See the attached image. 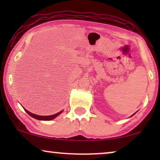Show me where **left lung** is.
<instances>
[{
    "mask_svg": "<svg viewBox=\"0 0 160 160\" xmlns=\"http://www.w3.org/2000/svg\"><path fill=\"white\" fill-rule=\"evenodd\" d=\"M135 113H136V112H135ZM135 113H134V114H135ZM134 114H132V116H131V117H132V116H133V115H134Z\"/></svg>",
    "mask_w": 160,
    "mask_h": 160,
    "instance_id": "1",
    "label": "left lung"
}]
</instances>
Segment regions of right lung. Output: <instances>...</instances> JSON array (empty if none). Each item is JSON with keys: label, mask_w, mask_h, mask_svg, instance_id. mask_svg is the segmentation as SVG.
I'll return each mask as SVG.
<instances>
[{"label": "right lung", "mask_w": 160, "mask_h": 160, "mask_svg": "<svg viewBox=\"0 0 160 160\" xmlns=\"http://www.w3.org/2000/svg\"><path fill=\"white\" fill-rule=\"evenodd\" d=\"M24 109H25V111L28 113V114L30 116V117H32V118H34V119H36L41 120V121H51V120L55 119V118L57 117H58V116L60 115V113H62V111H60V112L57 113H55V114H53V115H50V116H39V115H36V114H35V113H32L31 112H30V111H28V110H26L25 108H24Z\"/></svg>", "instance_id": "obj_1"}]
</instances>
